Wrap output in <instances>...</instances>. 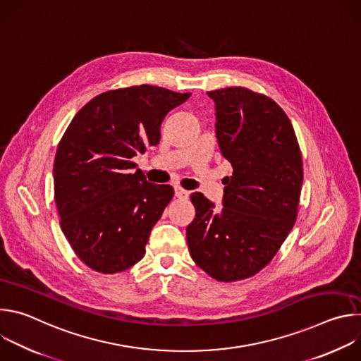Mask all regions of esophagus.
Listing matches in <instances>:
<instances>
[{
    "label": "esophagus",
    "instance_id": "1",
    "mask_svg": "<svg viewBox=\"0 0 361 361\" xmlns=\"http://www.w3.org/2000/svg\"><path fill=\"white\" fill-rule=\"evenodd\" d=\"M174 195L177 198H188L190 197V191H187V190H184L181 187H176L174 188Z\"/></svg>",
    "mask_w": 361,
    "mask_h": 361
}]
</instances>
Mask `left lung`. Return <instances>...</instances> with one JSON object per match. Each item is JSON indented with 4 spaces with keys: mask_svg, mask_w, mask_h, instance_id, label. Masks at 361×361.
Wrapping results in <instances>:
<instances>
[{
    "mask_svg": "<svg viewBox=\"0 0 361 361\" xmlns=\"http://www.w3.org/2000/svg\"><path fill=\"white\" fill-rule=\"evenodd\" d=\"M216 104V137L233 176L223 209L191 194L187 227L194 263L219 281L254 276L270 262L297 219L302 161L293 126L279 104L244 87L207 92Z\"/></svg>",
    "mask_w": 361,
    "mask_h": 361,
    "instance_id": "left-lung-1",
    "label": "left lung"
}]
</instances>
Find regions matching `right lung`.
<instances>
[{"label":"right lung","mask_w":361,"mask_h":361,"mask_svg":"<svg viewBox=\"0 0 361 361\" xmlns=\"http://www.w3.org/2000/svg\"><path fill=\"white\" fill-rule=\"evenodd\" d=\"M163 87L102 92L75 114L54 160L64 235L90 269L114 274L138 263L174 190L148 183L131 161L160 142L164 117L190 98Z\"/></svg>","instance_id":"1"}]
</instances>
